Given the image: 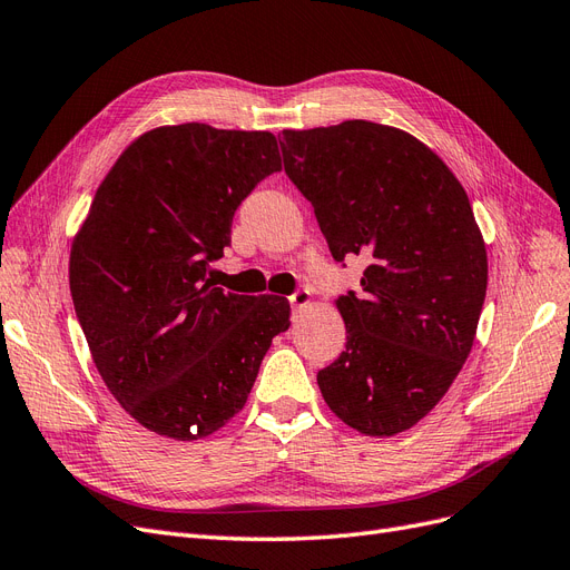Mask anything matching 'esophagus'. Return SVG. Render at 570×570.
<instances>
[{"label":"esophagus","instance_id":"34e87169","mask_svg":"<svg viewBox=\"0 0 570 570\" xmlns=\"http://www.w3.org/2000/svg\"><path fill=\"white\" fill-rule=\"evenodd\" d=\"M308 302H312V295H308V289H297V292H292V295H289L292 308H302Z\"/></svg>","mask_w":570,"mask_h":570}]
</instances>
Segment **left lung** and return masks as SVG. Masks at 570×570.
Listing matches in <instances>:
<instances>
[{"mask_svg": "<svg viewBox=\"0 0 570 570\" xmlns=\"http://www.w3.org/2000/svg\"><path fill=\"white\" fill-rule=\"evenodd\" d=\"M281 149L335 262H371L361 295L335 302L347 344L318 371L323 400L358 433H402L435 409L475 340L488 252L469 195L433 149L371 120L283 130Z\"/></svg>", "mask_w": 570, "mask_h": 570, "instance_id": "1", "label": "left lung"}]
</instances>
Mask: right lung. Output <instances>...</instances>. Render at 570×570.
<instances>
[{
  "instance_id": "1",
  "label": "right lung",
  "mask_w": 570,
  "mask_h": 570,
  "mask_svg": "<svg viewBox=\"0 0 570 570\" xmlns=\"http://www.w3.org/2000/svg\"><path fill=\"white\" fill-rule=\"evenodd\" d=\"M281 168L266 130L183 124L137 137L97 187L68 283L101 381L151 433H216L289 327L285 297L235 295L206 278L237 206Z\"/></svg>"
}]
</instances>
